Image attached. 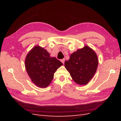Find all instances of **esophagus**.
<instances>
[{"instance_id":"esophagus-1","label":"esophagus","mask_w":121,"mask_h":121,"mask_svg":"<svg viewBox=\"0 0 121 121\" xmlns=\"http://www.w3.org/2000/svg\"><path fill=\"white\" fill-rule=\"evenodd\" d=\"M65 60L64 59H64H62V60H61V63H63V64H64V63H65Z\"/></svg>"}]
</instances>
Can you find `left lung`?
<instances>
[{"label":"left lung","instance_id":"obj_1","mask_svg":"<svg viewBox=\"0 0 121 121\" xmlns=\"http://www.w3.org/2000/svg\"><path fill=\"white\" fill-rule=\"evenodd\" d=\"M98 64L97 55L87 45L73 52L65 66L74 82L80 85H86L95 74Z\"/></svg>","mask_w":121,"mask_h":121}]
</instances>
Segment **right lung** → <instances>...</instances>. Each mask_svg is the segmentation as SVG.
Returning <instances> with one entry per match:
<instances>
[{"label": "right lung", "mask_w": 121, "mask_h": 121, "mask_svg": "<svg viewBox=\"0 0 121 121\" xmlns=\"http://www.w3.org/2000/svg\"><path fill=\"white\" fill-rule=\"evenodd\" d=\"M63 65L56 57H50L47 50L35 46L26 57L25 65L31 81L40 88L48 86L53 79L54 73Z\"/></svg>", "instance_id": "right-lung-1"}]
</instances>
